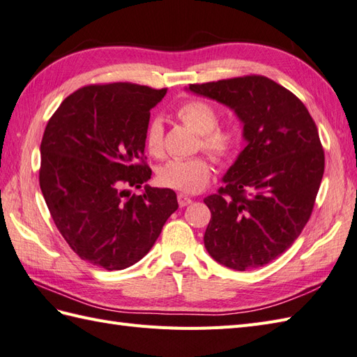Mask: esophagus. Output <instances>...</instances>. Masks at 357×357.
Segmentation results:
<instances>
[{
    "instance_id": "esophagus-1",
    "label": "esophagus",
    "mask_w": 357,
    "mask_h": 357,
    "mask_svg": "<svg viewBox=\"0 0 357 357\" xmlns=\"http://www.w3.org/2000/svg\"><path fill=\"white\" fill-rule=\"evenodd\" d=\"M192 202H193V199L190 197V196H187L184 193H179L178 195V204H179V206H187V205H190Z\"/></svg>"
}]
</instances>
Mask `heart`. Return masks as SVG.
Segmentation results:
<instances>
[{
  "label": "heart",
  "mask_w": 357,
  "mask_h": 357,
  "mask_svg": "<svg viewBox=\"0 0 357 357\" xmlns=\"http://www.w3.org/2000/svg\"><path fill=\"white\" fill-rule=\"evenodd\" d=\"M176 117L201 135V146L214 160L227 162L233 158L240 144V137L233 128H219V112L205 100H187L182 103ZM144 146L149 155L160 158L164 152L162 124L158 120L149 123L144 134ZM211 179V164L204 156L188 160H170L158 170V182L162 187L182 193H197Z\"/></svg>",
  "instance_id": "obj_1"
}]
</instances>
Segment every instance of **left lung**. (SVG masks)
<instances>
[{"instance_id":"8db88e82","label":"left lung","mask_w":357,"mask_h":357,"mask_svg":"<svg viewBox=\"0 0 357 357\" xmlns=\"http://www.w3.org/2000/svg\"><path fill=\"white\" fill-rule=\"evenodd\" d=\"M228 106L243 124L246 147L222 178L211 211L206 251L234 271L264 266L301 234L324 175L317 124L291 91L264 76L190 85Z\"/></svg>"}]
</instances>
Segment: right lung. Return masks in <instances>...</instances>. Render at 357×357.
Returning a JSON list of instances; mask_svg holds the SVG:
<instances>
[{
  "mask_svg": "<svg viewBox=\"0 0 357 357\" xmlns=\"http://www.w3.org/2000/svg\"><path fill=\"white\" fill-rule=\"evenodd\" d=\"M167 89L117 82L68 96L40 143L39 184L57 229L82 260L126 269L151 251L178 210L170 188L144 185V134Z\"/></svg>",
  "mask_w": 357,
  "mask_h": 357,
  "instance_id": "obj_1",
  "label": "right lung"
}]
</instances>
